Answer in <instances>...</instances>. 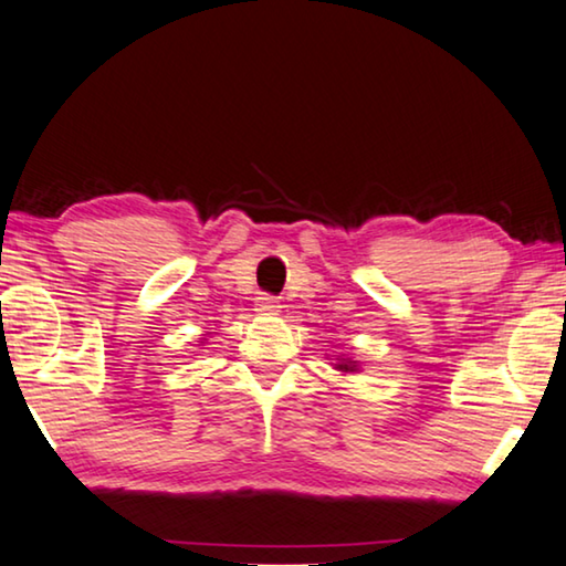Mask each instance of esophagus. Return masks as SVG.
Segmentation results:
<instances>
[{"instance_id": "1", "label": "esophagus", "mask_w": 566, "mask_h": 566, "mask_svg": "<svg viewBox=\"0 0 566 566\" xmlns=\"http://www.w3.org/2000/svg\"><path fill=\"white\" fill-rule=\"evenodd\" d=\"M277 308H281V303H277V298H273V295L260 293L255 298V311L260 316H275Z\"/></svg>"}]
</instances>
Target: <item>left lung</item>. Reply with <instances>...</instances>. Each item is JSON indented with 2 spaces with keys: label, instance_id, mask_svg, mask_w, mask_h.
Returning <instances> with one entry per match:
<instances>
[{
  "label": "left lung",
  "instance_id": "1",
  "mask_svg": "<svg viewBox=\"0 0 566 566\" xmlns=\"http://www.w3.org/2000/svg\"><path fill=\"white\" fill-rule=\"evenodd\" d=\"M332 367L336 369V371H342V374H356V371H361V364L359 361H354L352 356H338V359L332 364Z\"/></svg>",
  "mask_w": 566,
  "mask_h": 566
}]
</instances>
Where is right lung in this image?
<instances>
[{
  "instance_id": "obj_1",
  "label": "right lung",
  "mask_w": 566,
  "mask_h": 566,
  "mask_svg": "<svg viewBox=\"0 0 566 566\" xmlns=\"http://www.w3.org/2000/svg\"><path fill=\"white\" fill-rule=\"evenodd\" d=\"M199 344H207V342H199Z\"/></svg>"
}]
</instances>
